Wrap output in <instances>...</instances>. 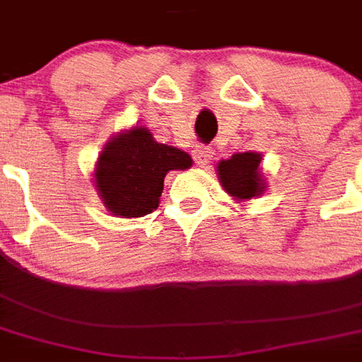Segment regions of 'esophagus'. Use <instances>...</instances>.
<instances>
[{
  "instance_id": "obj_1",
  "label": "esophagus",
  "mask_w": 362,
  "mask_h": 362,
  "mask_svg": "<svg viewBox=\"0 0 362 362\" xmlns=\"http://www.w3.org/2000/svg\"><path fill=\"white\" fill-rule=\"evenodd\" d=\"M213 155H215V153H213L211 147H204V145H199V147H196V149H194V160H196V165H199V166L209 165V163H211Z\"/></svg>"
}]
</instances>
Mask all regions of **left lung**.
Instances as JSON below:
<instances>
[{"label":"left lung","instance_id":"obj_1","mask_svg":"<svg viewBox=\"0 0 362 362\" xmlns=\"http://www.w3.org/2000/svg\"><path fill=\"white\" fill-rule=\"evenodd\" d=\"M262 153L244 151L217 165V176L223 189L238 204L259 197L266 192V178L262 174Z\"/></svg>","mask_w":362,"mask_h":362}]
</instances>
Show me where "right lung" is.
<instances>
[{"instance_id": "right-lung-1", "label": "right lung", "mask_w": 362, "mask_h": 362, "mask_svg": "<svg viewBox=\"0 0 362 362\" xmlns=\"http://www.w3.org/2000/svg\"><path fill=\"white\" fill-rule=\"evenodd\" d=\"M186 151L158 143L151 129L134 126L112 135L95 163L93 182L114 217H145L158 207L170 170L192 166Z\"/></svg>"}]
</instances>
